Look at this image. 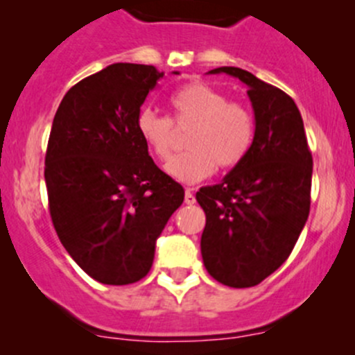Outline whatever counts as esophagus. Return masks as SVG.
Listing matches in <instances>:
<instances>
[{"instance_id":"34e87169","label":"esophagus","mask_w":355,"mask_h":355,"mask_svg":"<svg viewBox=\"0 0 355 355\" xmlns=\"http://www.w3.org/2000/svg\"><path fill=\"white\" fill-rule=\"evenodd\" d=\"M194 202H196V196L192 194L191 189H187V191H185V204H194Z\"/></svg>"}]
</instances>
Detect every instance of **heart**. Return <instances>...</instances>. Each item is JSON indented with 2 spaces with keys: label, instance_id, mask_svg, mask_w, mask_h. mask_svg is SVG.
<instances>
[{
  "label": "heart",
  "instance_id": "b5f03b06",
  "mask_svg": "<svg viewBox=\"0 0 355 355\" xmlns=\"http://www.w3.org/2000/svg\"><path fill=\"white\" fill-rule=\"evenodd\" d=\"M173 118L144 108L139 111V135L146 148L159 161H166L175 149V130L191 127L184 155L166 164V173L184 184H198L216 171L232 170L249 155L256 135V120L247 106L230 101L225 92L191 82L170 98Z\"/></svg>",
  "mask_w": 355,
  "mask_h": 355
}]
</instances>
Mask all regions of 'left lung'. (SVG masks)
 <instances>
[{
  "mask_svg": "<svg viewBox=\"0 0 355 355\" xmlns=\"http://www.w3.org/2000/svg\"><path fill=\"white\" fill-rule=\"evenodd\" d=\"M247 85L256 135L249 155L196 199L206 213L200 252L207 273L234 288L254 287L287 261L311 206L313 156L293 99L250 71L220 67Z\"/></svg>",
  "mask_w": 355,
  "mask_h": 355,
  "instance_id": "8db88e82",
  "label": "left lung"
}]
</instances>
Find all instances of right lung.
I'll list each match as a JSON object with an SVG mask.
<instances>
[{"instance_id":"add662e5","label":"right lung","mask_w":355,"mask_h":355,"mask_svg":"<svg viewBox=\"0 0 355 355\" xmlns=\"http://www.w3.org/2000/svg\"><path fill=\"white\" fill-rule=\"evenodd\" d=\"M178 73V71H173ZM163 71L113 63L60 103L46 151L49 213L71 259L105 285L149 273L184 187L156 166L135 121Z\"/></svg>"}]
</instances>
